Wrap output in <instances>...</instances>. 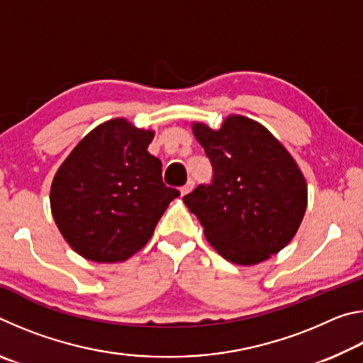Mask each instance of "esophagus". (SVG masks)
Returning <instances> with one entry per match:
<instances>
[{
  "label": "esophagus",
  "instance_id": "esophagus-1",
  "mask_svg": "<svg viewBox=\"0 0 363 363\" xmlns=\"http://www.w3.org/2000/svg\"><path fill=\"white\" fill-rule=\"evenodd\" d=\"M194 186H195L194 179H189V181H187V184H186V186H182V187H181V195L184 196V195H187L189 192H192Z\"/></svg>",
  "mask_w": 363,
  "mask_h": 363
}]
</instances>
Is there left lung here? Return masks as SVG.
<instances>
[{"label": "left lung", "instance_id": "8db88e82", "mask_svg": "<svg viewBox=\"0 0 363 363\" xmlns=\"http://www.w3.org/2000/svg\"><path fill=\"white\" fill-rule=\"evenodd\" d=\"M194 134L213 167L210 184L184 196L206 240L227 261L251 266L290 243L303 220L307 186L272 134L232 115L220 130L195 123Z\"/></svg>", "mask_w": 363, "mask_h": 363}]
</instances>
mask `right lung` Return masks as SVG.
Segmentation results:
<instances>
[{"mask_svg": "<svg viewBox=\"0 0 363 363\" xmlns=\"http://www.w3.org/2000/svg\"><path fill=\"white\" fill-rule=\"evenodd\" d=\"M153 133L110 120L79 143L54 176L51 210L70 247L96 262L125 261L150 240L179 190L147 152Z\"/></svg>", "mask_w": 363, "mask_h": 363, "instance_id": "1", "label": "right lung"}]
</instances>
